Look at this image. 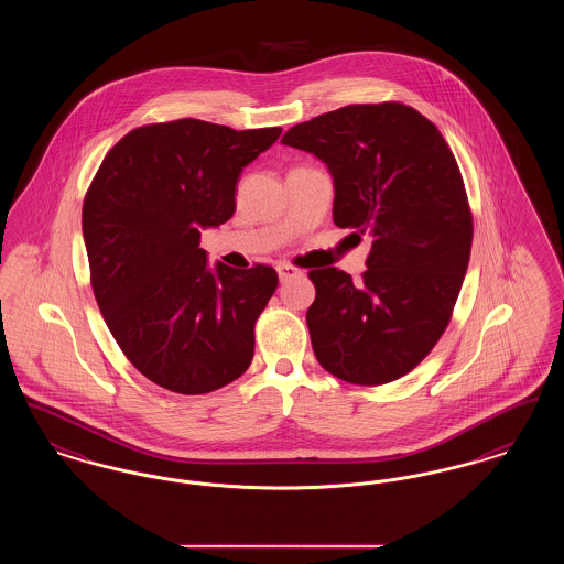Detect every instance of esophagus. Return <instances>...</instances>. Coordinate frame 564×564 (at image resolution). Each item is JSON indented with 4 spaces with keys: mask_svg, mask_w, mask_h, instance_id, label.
<instances>
[{
    "mask_svg": "<svg viewBox=\"0 0 564 564\" xmlns=\"http://www.w3.org/2000/svg\"><path fill=\"white\" fill-rule=\"evenodd\" d=\"M276 272H279V279H281V281H288V279H292V276H297V274H300V270L292 267V264H285V262L276 267Z\"/></svg>",
    "mask_w": 564,
    "mask_h": 564,
    "instance_id": "1",
    "label": "esophagus"
}]
</instances>
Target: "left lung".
Segmentation results:
<instances>
[{
    "label": "left lung",
    "instance_id": "left-lung-1",
    "mask_svg": "<svg viewBox=\"0 0 564 564\" xmlns=\"http://www.w3.org/2000/svg\"><path fill=\"white\" fill-rule=\"evenodd\" d=\"M281 141L327 164L336 226L375 239L359 281L334 267L308 272L315 357L350 384L398 380L442 338L469 264L474 217L455 154L398 101L327 111Z\"/></svg>",
    "mask_w": 564,
    "mask_h": 564
}]
</instances>
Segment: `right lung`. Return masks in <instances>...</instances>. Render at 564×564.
I'll use <instances>...</instances> for the list:
<instances>
[{
    "label": "right lung",
    "mask_w": 564,
    "mask_h": 564,
    "mask_svg": "<svg viewBox=\"0 0 564 564\" xmlns=\"http://www.w3.org/2000/svg\"><path fill=\"white\" fill-rule=\"evenodd\" d=\"M279 134L196 118L143 124L109 150L86 189L82 232L97 304L127 359L162 389L212 393L253 359L276 270L212 272L198 245L200 228L232 217L242 166Z\"/></svg>",
    "instance_id": "1"
}]
</instances>
